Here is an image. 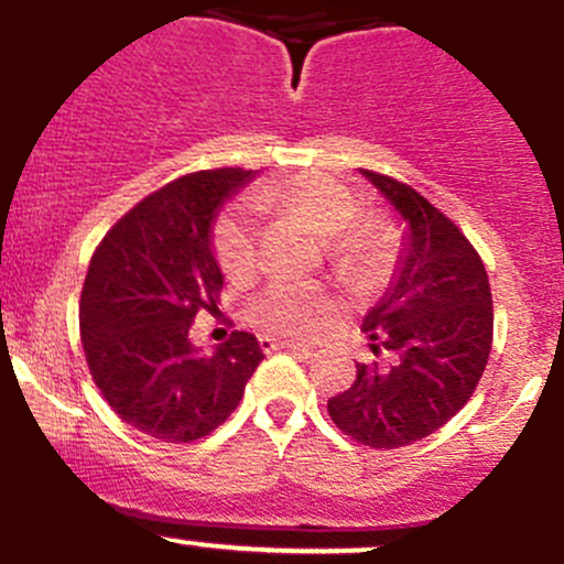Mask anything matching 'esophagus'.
<instances>
[{"mask_svg": "<svg viewBox=\"0 0 564 564\" xmlns=\"http://www.w3.org/2000/svg\"><path fill=\"white\" fill-rule=\"evenodd\" d=\"M261 347H264L267 352H270V349H289V352H308V344L281 341V338H270V336L261 338Z\"/></svg>", "mask_w": 564, "mask_h": 564, "instance_id": "esophagus-1", "label": "esophagus"}]
</instances>
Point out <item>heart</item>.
I'll list each match as a JSON object with an SVG mask.
<instances>
[{
	"instance_id": "obj_1",
	"label": "heart",
	"mask_w": 564,
	"mask_h": 564,
	"mask_svg": "<svg viewBox=\"0 0 564 564\" xmlns=\"http://www.w3.org/2000/svg\"><path fill=\"white\" fill-rule=\"evenodd\" d=\"M259 209H286L303 215L322 237L333 267L347 281L360 283L382 264L391 245L388 226L377 217H358L360 204L349 187L322 173H305L286 184L256 189L253 204H237L215 223V256L223 272L245 278L259 256ZM250 316L259 327L281 336H308L327 316V300L316 289L297 283H272L253 297Z\"/></svg>"
}]
</instances>
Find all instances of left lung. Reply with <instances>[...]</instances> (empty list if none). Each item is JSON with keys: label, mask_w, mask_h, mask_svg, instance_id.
<instances>
[{"label": "left lung", "mask_w": 564, "mask_h": 564, "mask_svg": "<svg viewBox=\"0 0 564 564\" xmlns=\"http://www.w3.org/2000/svg\"><path fill=\"white\" fill-rule=\"evenodd\" d=\"M404 223L402 253L380 303L364 316L386 364H358L349 391L327 399L341 433L397 449L441 430L471 399L494 341L482 259L460 228L397 178L360 171Z\"/></svg>", "instance_id": "left-lung-1"}]
</instances>
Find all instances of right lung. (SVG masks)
<instances>
[{
	"mask_svg": "<svg viewBox=\"0 0 564 564\" xmlns=\"http://www.w3.org/2000/svg\"><path fill=\"white\" fill-rule=\"evenodd\" d=\"M256 171L217 167L176 178L120 217L87 267L79 333L109 408L140 433L189 444L237 410L264 360L253 333L206 355L189 338L200 308L217 311L223 270L212 226Z\"/></svg>",
	"mask_w": 564,
	"mask_h": 564,
	"instance_id": "1",
	"label": "right lung"
}]
</instances>
